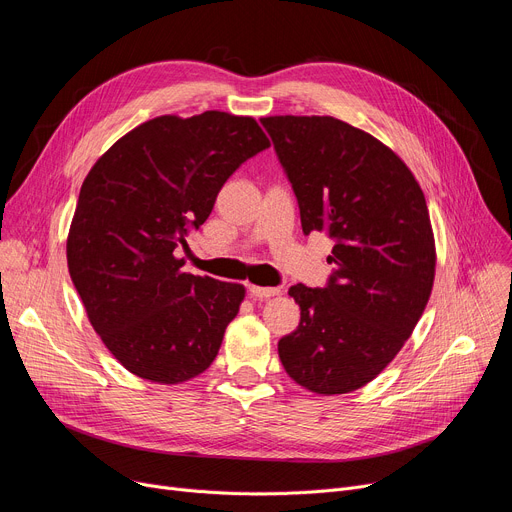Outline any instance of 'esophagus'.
<instances>
[{"mask_svg": "<svg viewBox=\"0 0 512 512\" xmlns=\"http://www.w3.org/2000/svg\"><path fill=\"white\" fill-rule=\"evenodd\" d=\"M249 292L255 299H270L280 294V288H267V286H249Z\"/></svg>", "mask_w": 512, "mask_h": 512, "instance_id": "obj_1", "label": "esophagus"}]
</instances>
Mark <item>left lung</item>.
<instances>
[{
    "label": "left lung",
    "mask_w": 512,
    "mask_h": 512,
    "mask_svg": "<svg viewBox=\"0 0 512 512\" xmlns=\"http://www.w3.org/2000/svg\"><path fill=\"white\" fill-rule=\"evenodd\" d=\"M292 184L305 234L334 240L326 288L290 286L301 324L280 338L290 378L353 392L398 355L429 301L436 245L419 182L390 147L332 116L261 118Z\"/></svg>",
    "instance_id": "obj_1"
}]
</instances>
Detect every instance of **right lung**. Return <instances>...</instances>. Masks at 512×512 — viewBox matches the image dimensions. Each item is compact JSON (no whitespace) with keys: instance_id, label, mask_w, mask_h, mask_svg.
Returning a JSON list of instances; mask_svg holds the SVG:
<instances>
[{"instance_id":"add662e5","label":"right lung","mask_w":512,"mask_h":512,"mask_svg":"<svg viewBox=\"0 0 512 512\" xmlns=\"http://www.w3.org/2000/svg\"><path fill=\"white\" fill-rule=\"evenodd\" d=\"M270 139L249 116H159L116 141L87 174L68 232L72 284L93 330L130 373L182 384L218 355L245 286L182 272L188 230Z\"/></svg>"}]
</instances>
